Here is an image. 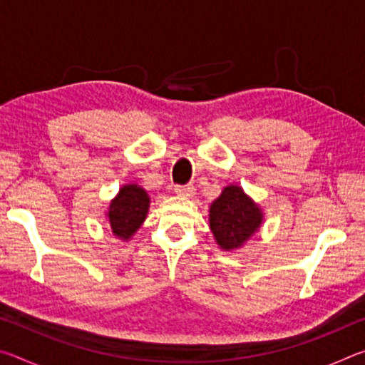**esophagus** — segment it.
I'll return each mask as SVG.
<instances>
[{"label": "esophagus", "instance_id": "34e87169", "mask_svg": "<svg viewBox=\"0 0 365 365\" xmlns=\"http://www.w3.org/2000/svg\"><path fill=\"white\" fill-rule=\"evenodd\" d=\"M175 195L185 197V200H190V197L195 195V187H193V185H183V187H175Z\"/></svg>", "mask_w": 365, "mask_h": 365}]
</instances>
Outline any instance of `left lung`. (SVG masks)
Listing matches in <instances>:
<instances>
[{
    "label": "left lung",
    "mask_w": 365,
    "mask_h": 365,
    "mask_svg": "<svg viewBox=\"0 0 365 365\" xmlns=\"http://www.w3.org/2000/svg\"><path fill=\"white\" fill-rule=\"evenodd\" d=\"M264 211L240 185L230 183L209 206V228L224 251H237L261 230Z\"/></svg>",
    "instance_id": "8db88e82"
}]
</instances>
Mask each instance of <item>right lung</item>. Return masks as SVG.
<instances>
[{"label": "right lung", "instance_id": "obj_1", "mask_svg": "<svg viewBox=\"0 0 365 365\" xmlns=\"http://www.w3.org/2000/svg\"><path fill=\"white\" fill-rule=\"evenodd\" d=\"M150 205V195L138 183H127L120 187L119 193L110 200L108 211L104 212L114 237L128 242L143 225Z\"/></svg>", "mask_w": 365, "mask_h": 365}]
</instances>
